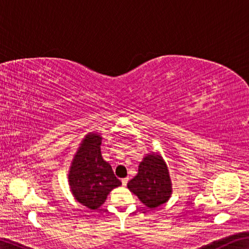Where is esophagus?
<instances>
[{
	"instance_id": "obj_1",
	"label": "esophagus",
	"mask_w": 249,
	"mask_h": 249,
	"mask_svg": "<svg viewBox=\"0 0 249 249\" xmlns=\"http://www.w3.org/2000/svg\"><path fill=\"white\" fill-rule=\"evenodd\" d=\"M128 178H122V185H123V186H126V185H127V183H128Z\"/></svg>"
}]
</instances>
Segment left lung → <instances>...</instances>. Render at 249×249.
<instances>
[{
    "label": "left lung",
    "instance_id": "8db88e82",
    "mask_svg": "<svg viewBox=\"0 0 249 249\" xmlns=\"http://www.w3.org/2000/svg\"><path fill=\"white\" fill-rule=\"evenodd\" d=\"M127 187L147 208H157L171 196V182L165 161L154 153L144 157L138 174L131 178Z\"/></svg>",
    "mask_w": 249,
    "mask_h": 249
}]
</instances>
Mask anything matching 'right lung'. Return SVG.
Segmentation results:
<instances>
[{"label":"right lung","instance_id":"add662e5","mask_svg":"<svg viewBox=\"0 0 249 249\" xmlns=\"http://www.w3.org/2000/svg\"><path fill=\"white\" fill-rule=\"evenodd\" d=\"M100 143L102 137L99 135H88L73 157L68 174L75 198L91 210L99 208L111 190L122 184L111 166L103 160Z\"/></svg>","mask_w":249,"mask_h":249}]
</instances>
